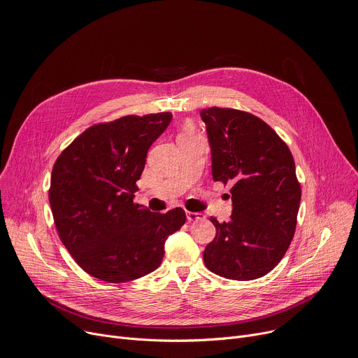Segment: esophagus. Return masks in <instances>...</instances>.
<instances>
[{
  "mask_svg": "<svg viewBox=\"0 0 358 358\" xmlns=\"http://www.w3.org/2000/svg\"><path fill=\"white\" fill-rule=\"evenodd\" d=\"M204 218H206V215L201 214V213H189V211L187 213V220L189 222H192V221H201Z\"/></svg>",
  "mask_w": 358,
  "mask_h": 358,
  "instance_id": "esophagus-1",
  "label": "esophagus"
}]
</instances>
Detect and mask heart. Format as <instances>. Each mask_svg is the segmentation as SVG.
I'll list each match as a JSON object with an SVG mask.
<instances>
[{"instance_id":"heart-1","label":"heart","mask_w":358,"mask_h":358,"mask_svg":"<svg viewBox=\"0 0 358 358\" xmlns=\"http://www.w3.org/2000/svg\"><path fill=\"white\" fill-rule=\"evenodd\" d=\"M188 133H191V131H189V129H185V131H184L182 134H188Z\"/></svg>"}]
</instances>
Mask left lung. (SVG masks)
<instances>
[{
    "instance_id": "1",
    "label": "left lung",
    "mask_w": 358,
    "mask_h": 358,
    "mask_svg": "<svg viewBox=\"0 0 358 358\" xmlns=\"http://www.w3.org/2000/svg\"><path fill=\"white\" fill-rule=\"evenodd\" d=\"M211 148L214 181L233 184V214L215 225L204 250L217 275L248 281L270 273L294 237L301 188L294 158L274 129L258 117L211 107L201 110Z\"/></svg>"
}]
</instances>
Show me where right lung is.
I'll return each instance as SVG.
<instances>
[{
	"instance_id": "obj_1",
	"label": "right lung",
	"mask_w": 358,
	"mask_h": 358,
	"mask_svg": "<svg viewBox=\"0 0 358 358\" xmlns=\"http://www.w3.org/2000/svg\"><path fill=\"white\" fill-rule=\"evenodd\" d=\"M171 118L127 115L92 125L55 161L48 196L58 236L95 278L125 282L150 274L185 222L182 208L159 214L134 204L147 152Z\"/></svg>"
}]
</instances>
